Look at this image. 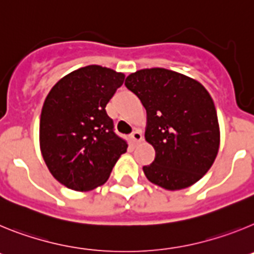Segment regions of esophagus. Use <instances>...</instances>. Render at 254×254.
I'll list each match as a JSON object with an SVG mask.
<instances>
[{
    "instance_id": "1",
    "label": "esophagus",
    "mask_w": 254,
    "mask_h": 254,
    "mask_svg": "<svg viewBox=\"0 0 254 254\" xmlns=\"http://www.w3.org/2000/svg\"><path fill=\"white\" fill-rule=\"evenodd\" d=\"M129 137H131V141L133 145H137V143L142 140V134H141V132L138 131V129H136V131L132 132Z\"/></svg>"
}]
</instances>
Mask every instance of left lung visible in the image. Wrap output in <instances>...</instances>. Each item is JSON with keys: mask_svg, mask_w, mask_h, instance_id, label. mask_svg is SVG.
<instances>
[{"mask_svg": "<svg viewBox=\"0 0 254 254\" xmlns=\"http://www.w3.org/2000/svg\"><path fill=\"white\" fill-rule=\"evenodd\" d=\"M126 87L147 113L145 137L156 155L142 168L154 185L183 190L202 178L220 145L216 109L193 78L167 68H145L126 78Z\"/></svg>", "mask_w": 254, "mask_h": 254, "instance_id": "1", "label": "left lung"}]
</instances>
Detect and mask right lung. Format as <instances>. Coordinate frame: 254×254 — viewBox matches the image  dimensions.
Returning a JSON list of instances; mask_svg holds the SVG:
<instances>
[{
	"label": "right lung",
	"mask_w": 254,
	"mask_h": 254,
	"mask_svg": "<svg viewBox=\"0 0 254 254\" xmlns=\"http://www.w3.org/2000/svg\"><path fill=\"white\" fill-rule=\"evenodd\" d=\"M125 75L81 67L52 87L40 114V150L52 176L75 190L105 183L128 143L116 133L105 107Z\"/></svg>",
	"instance_id": "right-lung-1"
}]
</instances>
